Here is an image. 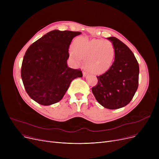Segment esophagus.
<instances>
[{
  "label": "esophagus",
  "instance_id": "obj_1",
  "mask_svg": "<svg viewBox=\"0 0 159 159\" xmlns=\"http://www.w3.org/2000/svg\"><path fill=\"white\" fill-rule=\"evenodd\" d=\"M83 73V77H86V75H87V73H86V71H83V73Z\"/></svg>",
  "mask_w": 159,
  "mask_h": 159
}]
</instances>
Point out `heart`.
I'll return each mask as SVG.
<instances>
[{"label":"heart","mask_w":159,"mask_h":159,"mask_svg":"<svg viewBox=\"0 0 159 159\" xmlns=\"http://www.w3.org/2000/svg\"><path fill=\"white\" fill-rule=\"evenodd\" d=\"M70 56L77 64L82 63L81 59L86 60V68L91 73L100 74L111 65L115 57V48L108 40L80 38L75 41Z\"/></svg>","instance_id":"heart-1"}]
</instances>
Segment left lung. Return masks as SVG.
<instances>
[{
    "label": "left lung",
    "mask_w": 159,
    "mask_h": 159,
    "mask_svg": "<svg viewBox=\"0 0 159 159\" xmlns=\"http://www.w3.org/2000/svg\"><path fill=\"white\" fill-rule=\"evenodd\" d=\"M115 48V60L110 69L97 76L91 90L98 102L115 110L128 104L139 86V66L131 49L117 38H107Z\"/></svg>",
    "instance_id": "left-lung-1"
}]
</instances>
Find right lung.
<instances>
[{"label": "right lung", "instance_id": "right-lung-1", "mask_svg": "<svg viewBox=\"0 0 159 159\" xmlns=\"http://www.w3.org/2000/svg\"><path fill=\"white\" fill-rule=\"evenodd\" d=\"M81 32L55 30L33 43L24 56L21 77L28 95L49 106L60 101L71 82L82 77L80 70L69 68L67 60L72 39Z\"/></svg>", "mask_w": 159, "mask_h": 159}]
</instances>
